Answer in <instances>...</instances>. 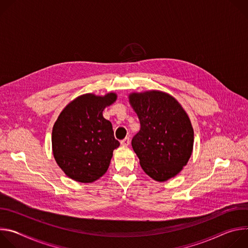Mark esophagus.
I'll return each mask as SVG.
<instances>
[{
	"label": "esophagus",
	"instance_id": "esophagus-1",
	"mask_svg": "<svg viewBox=\"0 0 248 248\" xmlns=\"http://www.w3.org/2000/svg\"><path fill=\"white\" fill-rule=\"evenodd\" d=\"M129 143H130V139H129V137H125L124 139H123V140L121 141V144H122L123 146H128V145H129Z\"/></svg>",
	"mask_w": 248,
	"mask_h": 248
}]
</instances>
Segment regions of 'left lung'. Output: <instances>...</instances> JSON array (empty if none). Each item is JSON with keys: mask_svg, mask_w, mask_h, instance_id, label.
<instances>
[{"mask_svg": "<svg viewBox=\"0 0 248 248\" xmlns=\"http://www.w3.org/2000/svg\"><path fill=\"white\" fill-rule=\"evenodd\" d=\"M129 101L140 122V130L131 140L140 166L153 180L168 181L190 158V121L179 102L161 91L133 93Z\"/></svg>", "mask_w": 248, "mask_h": 248, "instance_id": "obj_1", "label": "left lung"}]
</instances>
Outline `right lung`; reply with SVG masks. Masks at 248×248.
<instances>
[{"mask_svg":"<svg viewBox=\"0 0 248 248\" xmlns=\"http://www.w3.org/2000/svg\"><path fill=\"white\" fill-rule=\"evenodd\" d=\"M117 95L85 94L70 102L52 131L53 153L64 173L79 183H92L107 171L113 151L120 146L111 122L102 113Z\"/></svg>","mask_w":248,"mask_h":248,"instance_id":"1","label":"right lung"}]
</instances>
